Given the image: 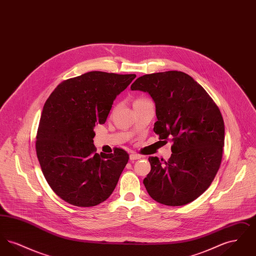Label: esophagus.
<instances>
[{"label":"esophagus","mask_w":256,"mask_h":256,"mask_svg":"<svg viewBox=\"0 0 256 256\" xmlns=\"http://www.w3.org/2000/svg\"><path fill=\"white\" fill-rule=\"evenodd\" d=\"M140 158H141V156L138 154H135V152L130 154V160H137V159Z\"/></svg>","instance_id":"34e87169"}]
</instances>
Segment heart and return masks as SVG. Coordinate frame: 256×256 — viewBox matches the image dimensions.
<instances>
[{"mask_svg":"<svg viewBox=\"0 0 256 256\" xmlns=\"http://www.w3.org/2000/svg\"><path fill=\"white\" fill-rule=\"evenodd\" d=\"M148 102H152L150 98L146 97H138L134 100V106H140V104H145Z\"/></svg>","mask_w":256,"mask_h":256,"instance_id":"heart-1","label":"heart"}]
</instances>
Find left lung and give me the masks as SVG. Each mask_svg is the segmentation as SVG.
Returning <instances> with one entry per match:
<instances>
[{
    "instance_id": "1",
    "label": "left lung",
    "mask_w": 256,
    "mask_h": 256,
    "mask_svg": "<svg viewBox=\"0 0 256 256\" xmlns=\"http://www.w3.org/2000/svg\"><path fill=\"white\" fill-rule=\"evenodd\" d=\"M130 89L152 98L158 117L154 132L172 143L169 160L148 158L150 172L143 182L148 195L170 206L195 200L213 182L222 158L224 124L219 108L180 71L144 74Z\"/></svg>"
}]
</instances>
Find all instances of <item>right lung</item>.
Masks as SVG:
<instances>
[{"instance_id": "obj_1", "label": "right lung", "mask_w": 256, "mask_h": 256, "mask_svg": "<svg viewBox=\"0 0 256 256\" xmlns=\"http://www.w3.org/2000/svg\"><path fill=\"white\" fill-rule=\"evenodd\" d=\"M136 74L92 71L63 80L46 100L36 150L52 191L76 206H95L114 191L128 154L96 152L94 128L106 121L113 100Z\"/></svg>"}]
</instances>
